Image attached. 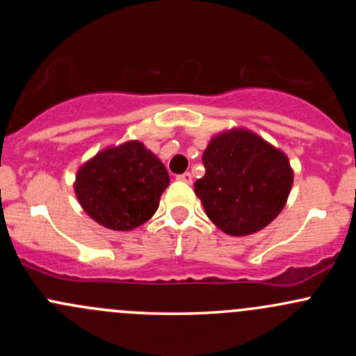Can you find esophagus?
Masks as SVG:
<instances>
[{
  "mask_svg": "<svg viewBox=\"0 0 356 356\" xmlns=\"http://www.w3.org/2000/svg\"><path fill=\"white\" fill-rule=\"evenodd\" d=\"M177 179H179V181L186 182V184H191V182H193V175L189 174V172H184V174L177 175Z\"/></svg>",
  "mask_w": 356,
  "mask_h": 356,
  "instance_id": "obj_1",
  "label": "esophagus"
}]
</instances>
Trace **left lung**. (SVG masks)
I'll return each mask as SVG.
<instances>
[{
  "mask_svg": "<svg viewBox=\"0 0 356 356\" xmlns=\"http://www.w3.org/2000/svg\"><path fill=\"white\" fill-rule=\"evenodd\" d=\"M204 175L195 182L208 218L229 236L267 227L284 208L293 168L281 149L248 129L213 136L203 153Z\"/></svg>",
  "mask_w": 356,
  "mask_h": 356,
  "instance_id": "left-lung-1",
  "label": "left lung"
}]
</instances>
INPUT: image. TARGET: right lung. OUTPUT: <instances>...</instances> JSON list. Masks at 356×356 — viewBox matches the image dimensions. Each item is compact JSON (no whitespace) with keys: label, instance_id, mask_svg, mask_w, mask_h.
Returning <instances> with one entry per match:
<instances>
[{"label":"right lung","instance_id":"1","mask_svg":"<svg viewBox=\"0 0 356 356\" xmlns=\"http://www.w3.org/2000/svg\"><path fill=\"white\" fill-rule=\"evenodd\" d=\"M170 184L165 165L139 141L110 146L86 161L74 189L86 213L113 231H132L155 215Z\"/></svg>","mask_w":356,"mask_h":356}]
</instances>
